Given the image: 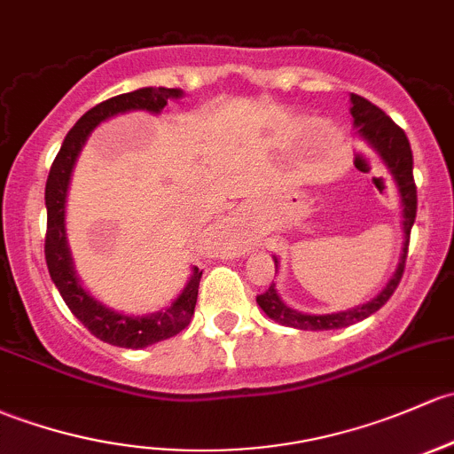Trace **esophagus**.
Here are the masks:
<instances>
[{
	"label": "esophagus",
	"instance_id": "1",
	"mask_svg": "<svg viewBox=\"0 0 454 454\" xmlns=\"http://www.w3.org/2000/svg\"><path fill=\"white\" fill-rule=\"evenodd\" d=\"M215 235L222 237V241H239L241 237V219L237 215H228L223 222L217 223L215 228Z\"/></svg>",
	"mask_w": 454,
	"mask_h": 454
}]
</instances>
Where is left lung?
Masks as SVG:
<instances>
[{"label":"left lung","mask_w":454,"mask_h":454,"mask_svg":"<svg viewBox=\"0 0 454 454\" xmlns=\"http://www.w3.org/2000/svg\"><path fill=\"white\" fill-rule=\"evenodd\" d=\"M350 114H352V126H355V135L361 141H365L370 145V150H374V154L379 156L380 163L387 167L391 180H394L395 191H398L400 198V226H403V250H400L398 267L391 274L383 291L379 295H374L367 302L359 304V307L346 309V311L337 313H302L298 309H291L283 298H280L276 283L270 285V289L265 294L256 295V302L263 309L267 317H271L274 322L283 324V326L298 328V331H333V328H346L350 324L361 322V319L370 317L372 313L379 311L385 302L391 298L395 287H398L400 278H403L404 271V259H407V247H409V235H411V226L416 222V211H418V191L416 183H413V154L411 145H409L407 135H404L403 128L395 126L394 121L380 111L379 106H374L372 102H367L361 95L350 93ZM276 271H278V259L274 256Z\"/></svg>","instance_id":"1"}]
</instances>
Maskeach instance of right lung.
Segmentation results:
<instances>
[{
    "mask_svg": "<svg viewBox=\"0 0 454 454\" xmlns=\"http://www.w3.org/2000/svg\"><path fill=\"white\" fill-rule=\"evenodd\" d=\"M183 89H165V87H143L130 93H121L117 98L106 99L98 104L90 111L75 121V126L67 132L60 152L51 163L50 176L45 184V207H47V235H45V261L50 270L51 280L56 289L63 295L69 311L93 333L98 340L111 343L119 348H147L152 343H159L169 337L178 335L183 328L189 326L193 317L195 302H198V287L202 271L198 267L191 270V276L180 291L178 298L169 307L160 309L156 313L147 315H128L119 313L114 309L99 302L98 298L84 289L80 283L78 271H75L74 256H71L69 241H67L65 211H67V193H69L71 174H74L75 160L82 152L84 143L90 132L106 119L117 114L145 111L159 114L167 106V99L183 98Z\"/></svg>",
    "mask_w": 454,
    "mask_h": 454,
    "instance_id": "obj_1",
    "label": "right lung"
}]
</instances>
